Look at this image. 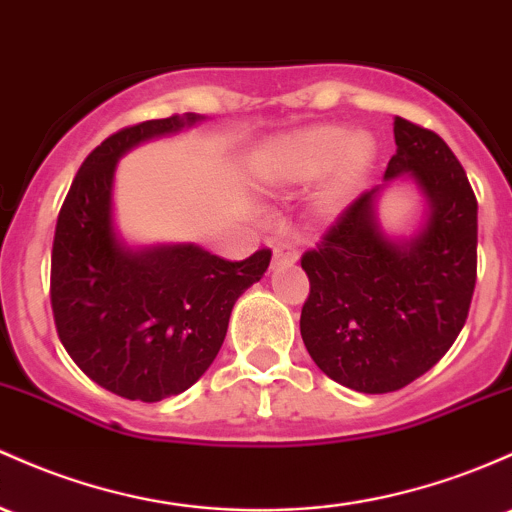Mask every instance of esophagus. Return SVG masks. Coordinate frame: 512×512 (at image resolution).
Listing matches in <instances>:
<instances>
[{"label":"esophagus","instance_id":"obj_1","mask_svg":"<svg viewBox=\"0 0 512 512\" xmlns=\"http://www.w3.org/2000/svg\"><path fill=\"white\" fill-rule=\"evenodd\" d=\"M296 262H299V252L294 250V247L291 245H286V243H277L274 245V250H272V265L274 267H282V265H296Z\"/></svg>","mask_w":512,"mask_h":512}]
</instances>
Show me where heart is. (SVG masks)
Here are the masks:
<instances>
[{
    "label": "heart",
    "mask_w": 512,
    "mask_h": 512,
    "mask_svg": "<svg viewBox=\"0 0 512 512\" xmlns=\"http://www.w3.org/2000/svg\"><path fill=\"white\" fill-rule=\"evenodd\" d=\"M376 162V143L369 133L345 126H311L269 143L257 155L262 179L277 187H301L326 177L311 196V216L330 223L355 201Z\"/></svg>",
    "instance_id": "heart-1"
}]
</instances>
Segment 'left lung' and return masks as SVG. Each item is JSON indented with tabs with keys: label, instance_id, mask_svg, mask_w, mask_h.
<instances>
[{
	"label": "left lung",
	"instance_id": "8db88e82",
	"mask_svg": "<svg viewBox=\"0 0 512 512\" xmlns=\"http://www.w3.org/2000/svg\"><path fill=\"white\" fill-rule=\"evenodd\" d=\"M384 179L411 177L425 199L413 238L379 221L384 184L347 206L301 257L311 294L301 338L323 374L359 393H389L435 367L462 333L476 286V196L437 133L396 116Z\"/></svg>",
	"mask_w": 512,
	"mask_h": 512
}]
</instances>
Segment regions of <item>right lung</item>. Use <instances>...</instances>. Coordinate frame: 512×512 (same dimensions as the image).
Returning a JSON list of instances; mask_svg holds the SVG:
<instances>
[{"label": "right lung", "instance_id": "obj_1", "mask_svg": "<svg viewBox=\"0 0 512 512\" xmlns=\"http://www.w3.org/2000/svg\"><path fill=\"white\" fill-rule=\"evenodd\" d=\"M204 121H143L97 145L55 226L50 303L60 342L101 389L155 403L199 381L226 340L230 311L260 282L272 252L228 262L199 245L131 247L114 223L116 162L145 140Z\"/></svg>", "mask_w": 512, "mask_h": 512}]
</instances>
